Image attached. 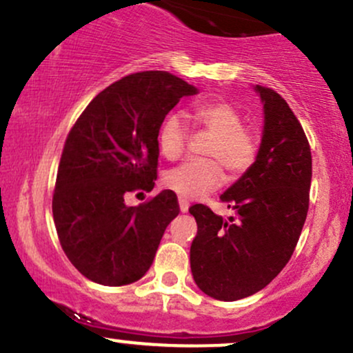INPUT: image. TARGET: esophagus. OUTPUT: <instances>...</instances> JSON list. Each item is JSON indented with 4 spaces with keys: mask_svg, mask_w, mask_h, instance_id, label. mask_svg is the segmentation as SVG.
Listing matches in <instances>:
<instances>
[{
    "mask_svg": "<svg viewBox=\"0 0 353 353\" xmlns=\"http://www.w3.org/2000/svg\"><path fill=\"white\" fill-rule=\"evenodd\" d=\"M179 208H181V211H183V212L188 211V209H189V201L184 199V197H179Z\"/></svg>",
    "mask_w": 353,
    "mask_h": 353,
    "instance_id": "esophagus-1",
    "label": "esophagus"
}]
</instances>
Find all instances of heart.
<instances>
[{
    "mask_svg": "<svg viewBox=\"0 0 353 353\" xmlns=\"http://www.w3.org/2000/svg\"><path fill=\"white\" fill-rule=\"evenodd\" d=\"M194 120L214 139L208 147V161H188L165 174V185L188 199L214 191L224 181L221 165L231 177H239L253 165L258 142L245 129L241 114L228 102L212 100L194 108ZM159 149L165 159L181 157L188 141V125L181 114H169L159 127Z\"/></svg>",
    "mask_w": 353,
    "mask_h": 353,
    "instance_id": "obj_1",
    "label": "heart"
}]
</instances>
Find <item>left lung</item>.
I'll return each mask as SVG.
<instances>
[{
	"label": "left lung",
	"mask_w": 353,
	"mask_h": 353,
	"mask_svg": "<svg viewBox=\"0 0 353 353\" xmlns=\"http://www.w3.org/2000/svg\"><path fill=\"white\" fill-rule=\"evenodd\" d=\"M263 103V134L253 165L221 194L234 218L203 204L189 212L197 223L191 245L196 285L221 301L265 288L285 268L303 230L312 184V152L288 103L254 85Z\"/></svg>",
	"instance_id": "left-lung-1"
}]
</instances>
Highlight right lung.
Returning a JSON list of instances; mask_svg holds the SVG:
<instances>
[{
    "label": "right lung",
    "instance_id": "1",
    "mask_svg": "<svg viewBox=\"0 0 353 353\" xmlns=\"http://www.w3.org/2000/svg\"><path fill=\"white\" fill-rule=\"evenodd\" d=\"M197 88L168 72H141L112 83L70 130L58 165L53 219L72 265L94 283L122 286L152 265L168 224L179 214L164 189L141 206L125 194L152 191L159 127Z\"/></svg>",
    "mask_w": 353,
    "mask_h": 353
}]
</instances>
